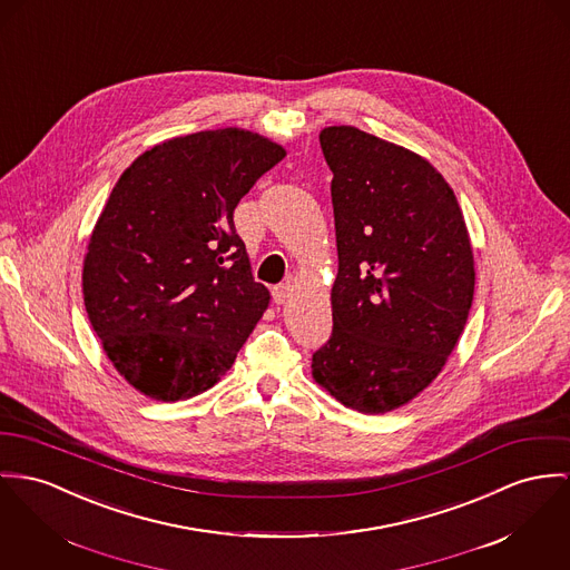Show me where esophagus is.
I'll use <instances>...</instances> for the list:
<instances>
[{
  "label": "esophagus",
  "mask_w": 570,
  "mask_h": 570,
  "mask_svg": "<svg viewBox=\"0 0 570 570\" xmlns=\"http://www.w3.org/2000/svg\"><path fill=\"white\" fill-rule=\"evenodd\" d=\"M288 295H291V284L288 282H282V284L273 286V291H271V297H273L275 304H284L288 299Z\"/></svg>",
  "instance_id": "34e87169"
}]
</instances>
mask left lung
<instances>
[{
    "label": "left lung",
    "mask_w": 570,
    "mask_h": 570,
    "mask_svg": "<svg viewBox=\"0 0 570 570\" xmlns=\"http://www.w3.org/2000/svg\"><path fill=\"white\" fill-rule=\"evenodd\" d=\"M332 169L338 275L314 380L364 414L391 412L440 373L469 318L473 249L453 190L421 156L373 134H318Z\"/></svg>",
    "instance_id": "left-lung-1"
}]
</instances>
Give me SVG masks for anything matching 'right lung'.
Returning <instances> with one entry per match:
<instances>
[{"instance_id": "add662e5", "label": "right lung", "mask_w": 570, "mask_h": 570, "mask_svg": "<svg viewBox=\"0 0 570 570\" xmlns=\"http://www.w3.org/2000/svg\"><path fill=\"white\" fill-rule=\"evenodd\" d=\"M286 151L254 131L179 136L138 156L115 184L85 258L90 325L140 393L208 391L268 306L234 208Z\"/></svg>"}]
</instances>
